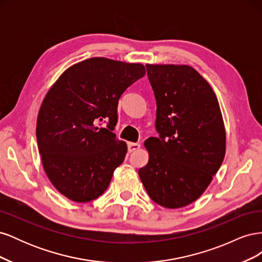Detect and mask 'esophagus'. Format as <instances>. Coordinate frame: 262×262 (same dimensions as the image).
Masks as SVG:
<instances>
[{
    "mask_svg": "<svg viewBox=\"0 0 262 262\" xmlns=\"http://www.w3.org/2000/svg\"><path fill=\"white\" fill-rule=\"evenodd\" d=\"M141 147V145L139 143H132V142H129L128 143V150L131 153L133 150H137Z\"/></svg>",
    "mask_w": 262,
    "mask_h": 262,
    "instance_id": "obj_1",
    "label": "esophagus"
}]
</instances>
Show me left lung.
I'll list each match as a JSON object with an SVG mask.
<instances>
[{
    "label": "left lung",
    "instance_id": "8db88e82",
    "mask_svg": "<svg viewBox=\"0 0 262 262\" xmlns=\"http://www.w3.org/2000/svg\"><path fill=\"white\" fill-rule=\"evenodd\" d=\"M156 98V130L144 145L148 163L139 175L149 198L184 208L209 187L223 163L226 133L215 93L189 66L146 64Z\"/></svg>",
    "mask_w": 262,
    "mask_h": 262
}]
</instances>
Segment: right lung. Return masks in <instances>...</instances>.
I'll list each match as a JSON object with an SVG mask.
<instances>
[{
  "label": "right lung",
  "mask_w": 262,
  "mask_h": 262,
  "mask_svg": "<svg viewBox=\"0 0 262 262\" xmlns=\"http://www.w3.org/2000/svg\"><path fill=\"white\" fill-rule=\"evenodd\" d=\"M145 75L141 63L91 58L70 67L47 93L36 136L43 169L53 187L74 202L106 191L128 146L113 132L123 92ZM108 120L107 128L97 122Z\"/></svg>",
  "instance_id": "obj_1"
}]
</instances>
